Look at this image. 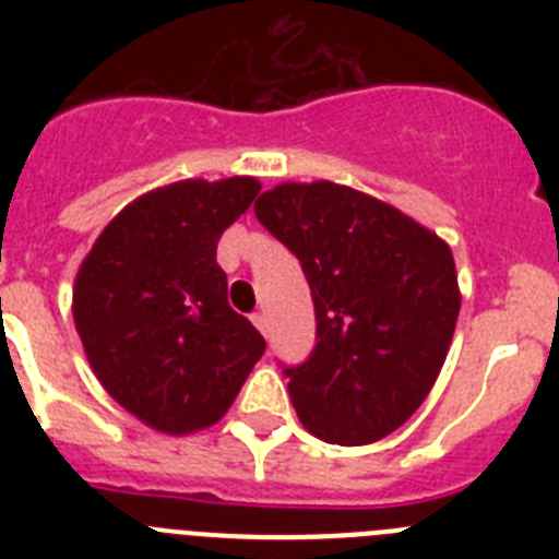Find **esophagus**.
I'll list each match as a JSON object with an SVG mask.
<instances>
[{
    "label": "esophagus",
    "mask_w": 559,
    "mask_h": 559,
    "mask_svg": "<svg viewBox=\"0 0 559 559\" xmlns=\"http://www.w3.org/2000/svg\"><path fill=\"white\" fill-rule=\"evenodd\" d=\"M251 322H254V328L260 330V333L269 335V316H265V313H254V316H251Z\"/></svg>",
    "instance_id": "34e87169"
}]
</instances>
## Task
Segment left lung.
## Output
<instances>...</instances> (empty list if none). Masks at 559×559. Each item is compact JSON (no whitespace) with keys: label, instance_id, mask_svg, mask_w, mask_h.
<instances>
[{"label":"left lung","instance_id":"8db88e82","mask_svg":"<svg viewBox=\"0 0 559 559\" xmlns=\"http://www.w3.org/2000/svg\"><path fill=\"white\" fill-rule=\"evenodd\" d=\"M257 221L302 263L316 347L285 369L296 414L330 445L397 431L437 383L462 294L451 246L406 212L333 181H285Z\"/></svg>","mask_w":559,"mask_h":559}]
</instances>
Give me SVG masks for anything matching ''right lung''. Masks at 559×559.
Here are the masks:
<instances>
[{
	"mask_svg": "<svg viewBox=\"0 0 559 559\" xmlns=\"http://www.w3.org/2000/svg\"><path fill=\"white\" fill-rule=\"evenodd\" d=\"M257 192L251 176L156 187L114 215L78 269L72 316L88 367L153 431L215 426L265 353L215 263Z\"/></svg>",
	"mask_w": 559,
	"mask_h": 559,
	"instance_id": "obj_1",
	"label": "right lung"
}]
</instances>
